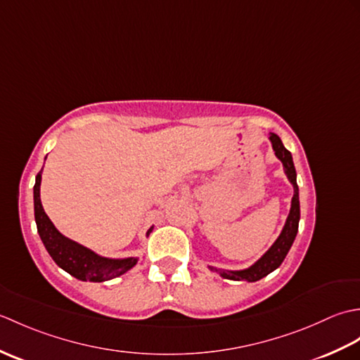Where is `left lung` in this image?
I'll list each match as a JSON object with an SVG mask.
<instances>
[{
  "mask_svg": "<svg viewBox=\"0 0 360 360\" xmlns=\"http://www.w3.org/2000/svg\"><path fill=\"white\" fill-rule=\"evenodd\" d=\"M271 142H272V148L275 151V156H277L281 162L283 167H285V173L288 174V179L290 181V184L294 186V196H292V204H290V212L286 219V224L283 227V231L280 236L272 244V248L266 252V254L258 259V262L250 266L249 269L244 271H221L215 269V267H210L213 272H218L221 277L229 278V280H236V281H257L266 277L267 274H271L272 271L277 269V267L283 263V259L288 255V252L292 246V243L295 240V235L298 231V219H300V202H298V186H297V173H295V167L292 162V156H290L289 150L285 148L281 139L277 134H271Z\"/></svg>",
  "mask_w": 360,
  "mask_h": 360,
  "instance_id": "8db88e82",
  "label": "left lung"
}]
</instances>
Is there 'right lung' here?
<instances>
[{"label":"right lung","mask_w":360,"mask_h":360,"mask_svg":"<svg viewBox=\"0 0 360 360\" xmlns=\"http://www.w3.org/2000/svg\"><path fill=\"white\" fill-rule=\"evenodd\" d=\"M40 182L41 172L37 174L34 186V210L37 231L44 244L46 250L49 252L53 262H56L63 271L71 274L72 277L82 281L101 283L111 278H116L137 263V258L127 259H110L96 255L93 250L80 246L75 241L68 240L60 233L56 226L46 215L40 200ZM150 233V231H148Z\"/></svg>","instance_id":"obj_1"}]
</instances>
